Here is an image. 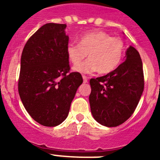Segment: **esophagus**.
Returning <instances> with one entry per match:
<instances>
[{
  "label": "esophagus",
  "instance_id": "esophagus-1",
  "mask_svg": "<svg viewBox=\"0 0 160 160\" xmlns=\"http://www.w3.org/2000/svg\"><path fill=\"white\" fill-rule=\"evenodd\" d=\"M82 78H83V81H84V83H87L88 82V79H87V77L85 76V75H83Z\"/></svg>",
  "mask_w": 160,
  "mask_h": 160
}]
</instances>
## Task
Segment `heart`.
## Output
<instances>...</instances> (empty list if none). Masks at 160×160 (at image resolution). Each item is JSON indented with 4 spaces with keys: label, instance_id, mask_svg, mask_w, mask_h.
Masks as SVG:
<instances>
[{
    "label": "heart",
    "instance_id": "heart-1",
    "mask_svg": "<svg viewBox=\"0 0 160 160\" xmlns=\"http://www.w3.org/2000/svg\"><path fill=\"white\" fill-rule=\"evenodd\" d=\"M124 52V41L102 31L86 32L80 37L79 44L70 42L66 46L68 59L76 65L73 70L82 74L97 70L99 74L104 75L114 71L120 65ZM87 54L90 58L81 63Z\"/></svg>",
    "mask_w": 160,
    "mask_h": 160
}]
</instances>
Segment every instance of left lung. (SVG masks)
<instances>
[{
	"instance_id": "1",
	"label": "left lung",
	"mask_w": 160,
	"mask_h": 160,
	"mask_svg": "<svg viewBox=\"0 0 160 160\" xmlns=\"http://www.w3.org/2000/svg\"><path fill=\"white\" fill-rule=\"evenodd\" d=\"M125 57V61L114 71L90 80L91 114L104 126L115 127L126 121L144 91L143 64L139 52L130 46Z\"/></svg>"
}]
</instances>
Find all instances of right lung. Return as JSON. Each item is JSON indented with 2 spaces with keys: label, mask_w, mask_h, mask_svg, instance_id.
I'll return each mask as SVG.
<instances>
[{
  "label": "right lung",
  "mask_w": 160,
  "mask_h": 160,
  "mask_svg": "<svg viewBox=\"0 0 160 160\" xmlns=\"http://www.w3.org/2000/svg\"><path fill=\"white\" fill-rule=\"evenodd\" d=\"M65 28V24L42 26L27 41L21 55L19 95L31 118L44 126H57L67 118L83 82L80 73H69Z\"/></svg>",
  "instance_id": "obj_1"
}]
</instances>
